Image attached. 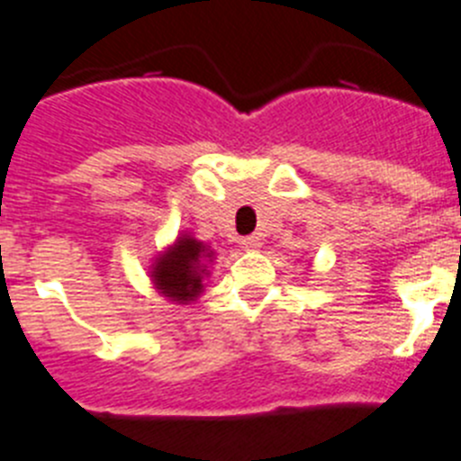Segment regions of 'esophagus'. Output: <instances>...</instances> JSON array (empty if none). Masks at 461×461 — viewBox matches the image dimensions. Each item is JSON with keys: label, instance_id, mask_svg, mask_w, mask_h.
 I'll list each match as a JSON object with an SVG mask.
<instances>
[{"label": "esophagus", "instance_id": "34e87169", "mask_svg": "<svg viewBox=\"0 0 461 461\" xmlns=\"http://www.w3.org/2000/svg\"><path fill=\"white\" fill-rule=\"evenodd\" d=\"M240 246L246 248V250H257V248L261 246V239L257 234L243 236V239H240Z\"/></svg>", "mask_w": 461, "mask_h": 461}]
</instances>
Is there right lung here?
Listing matches in <instances>:
<instances>
[{"label": "right lung", "mask_w": 461, "mask_h": 461, "mask_svg": "<svg viewBox=\"0 0 461 461\" xmlns=\"http://www.w3.org/2000/svg\"><path fill=\"white\" fill-rule=\"evenodd\" d=\"M213 252L206 250L200 240L181 236L179 243L158 257L153 267L151 277L160 294L169 296L172 301H193L202 292V277L206 267L204 261L211 259Z\"/></svg>", "instance_id": "add662e5"}]
</instances>
